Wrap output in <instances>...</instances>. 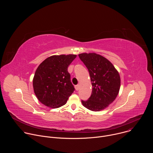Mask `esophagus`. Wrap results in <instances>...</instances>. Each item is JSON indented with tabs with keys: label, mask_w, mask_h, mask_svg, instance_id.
Instances as JSON below:
<instances>
[{
	"label": "esophagus",
	"mask_w": 153,
	"mask_h": 153,
	"mask_svg": "<svg viewBox=\"0 0 153 153\" xmlns=\"http://www.w3.org/2000/svg\"><path fill=\"white\" fill-rule=\"evenodd\" d=\"M75 88H76V90L77 91H78V90H79V88H80V85H76V86H75Z\"/></svg>",
	"instance_id": "obj_1"
}]
</instances>
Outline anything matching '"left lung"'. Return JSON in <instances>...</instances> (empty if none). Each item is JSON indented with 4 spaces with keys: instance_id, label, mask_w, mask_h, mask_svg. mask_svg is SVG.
Listing matches in <instances>:
<instances>
[{
    "instance_id": "8db88e82",
    "label": "left lung",
    "mask_w": 153,
    "mask_h": 153,
    "mask_svg": "<svg viewBox=\"0 0 153 153\" xmlns=\"http://www.w3.org/2000/svg\"><path fill=\"white\" fill-rule=\"evenodd\" d=\"M79 58L88 68L93 86L90 97L82 100L88 110L100 111L107 108L117 96L120 87L119 72L112 63L95 53H82Z\"/></svg>"
}]
</instances>
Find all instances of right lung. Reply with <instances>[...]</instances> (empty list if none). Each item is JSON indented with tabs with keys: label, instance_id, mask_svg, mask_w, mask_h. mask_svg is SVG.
Listing matches in <instances>:
<instances>
[{
	"label": "right lung",
	"instance_id": "add662e5",
	"mask_svg": "<svg viewBox=\"0 0 153 153\" xmlns=\"http://www.w3.org/2000/svg\"><path fill=\"white\" fill-rule=\"evenodd\" d=\"M75 54L51 56L37 67L33 80L34 93L42 104L57 108L67 103L74 91L68 67Z\"/></svg>",
	"mask_w": 153,
	"mask_h": 153
}]
</instances>
